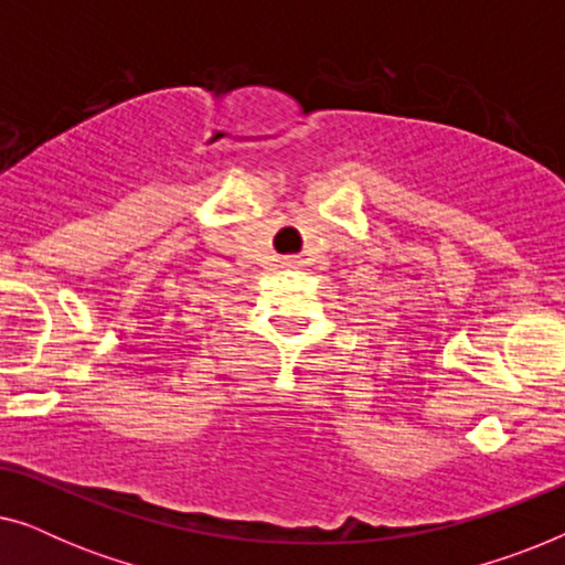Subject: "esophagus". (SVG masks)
I'll use <instances>...</instances> for the list:
<instances>
[{"label":"esophagus","mask_w":565,"mask_h":565,"mask_svg":"<svg viewBox=\"0 0 565 565\" xmlns=\"http://www.w3.org/2000/svg\"><path fill=\"white\" fill-rule=\"evenodd\" d=\"M282 265H285V267H296V265H298V259H296V257H285V259H282Z\"/></svg>","instance_id":"1"}]
</instances>
